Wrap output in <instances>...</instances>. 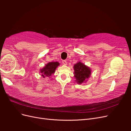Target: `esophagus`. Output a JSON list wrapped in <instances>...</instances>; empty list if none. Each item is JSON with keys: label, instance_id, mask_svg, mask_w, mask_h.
<instances>
[{"label": "esophagus", "instance_id": "1", "mask_svg": "<svg viewBox=\"0 0 131 131\" xmlns=\"http://www.w3.org/2000/svg\"><path fill=\"white\" fill-rule=\"evenodd\" d=\"M62 63L64 65H67V62L66 61V60H63V61H62Z\"/></svg>", "mask_w": 131, "mask_h": 131}]
</instances>
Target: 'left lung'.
I'll list each match as a JSON object with an SVG mask.
<instances>
[{
    "label": "left lung",
    "mask_w": 131,
    "mask_h": 131,
    "mask_svg": "<svg viewBox=\"0 0 131 131\" xmlns=\"http://www.w3.org/2000/svg\"><path fill=\"white\" fill-rule=\"evenodd\" d=\"M74 77L79 84L84 82L86 79L90 77L91 69L82 63L78 62L74 66Z\"/></svg>",
    "instance_id": "8db88e82"
}]
</instances>
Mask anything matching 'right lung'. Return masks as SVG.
Returning a JSON list of instances; mask_svg holds the SVG:
<instances>
[{"label":"right lung","instance_id":"add662e5","mask_svg":"<svg viewBox=\"0 0 131 131\" xmlns=\"http://www.w3.org/2000/svg\"><path fill=\"white\" fill-rule=\"evenodd\" d=\"M59 65V63L57 62H49L47 63L43 68L40 70L42 77L45 78L46 77H50L52 74L54 73L57 67Z\"/></svg>","mask_w":131,"mask_h":131}]
</instances>
